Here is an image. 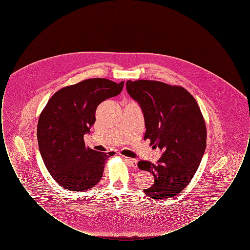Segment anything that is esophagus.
I'll return each mask as SVG.
<instances>
[{
    "label": "esophagus",
    "mask_w": 250,
    "mask_h": 250,
    "mask_svg": "<svg viewBox=\"0 0 250 250\" xmlns=\"http://www.w3.org/2000/svg\"><path fill=\"white\" fill-rule=\"evenodd\" d=\"M124 158H125V160L126 162H128L133 167H137V166H138V160H137V159H133V158L125 157V156Z\"/></svg>",
    "instance_id": "34e87169"
}]
</instances>
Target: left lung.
<instances>
[{
	"label": "left lung",
	"mask_w": 250,
	"mask_h": 250,
	"mask_svg": "<svg viewBox=\"0 0 250 250\" xmlns=\"http://www.w3.org/2000/svg\"><path fill=\"white\" fill-rule=\"evenodd\" d=\"M126 91L142 108L144 140L163 154L157 164L140 161L155 184L144 193L156 200L173 197L190 183L206 148V126L195 98L183 87L155 81L126 82Z\"/></svg>",
	"instance_id": "obj_1"
}]
</instances>
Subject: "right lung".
<instances>
[{"label":"right lung","mask_w":250,"mask_h":250,"mask_svg":"<svg viewBox=\"0 0 250 250\" xmlns=\"http://www.w3.org/2000/svg\"><path fill=\"white\" fill-rule=\"evenodd\" d=\"M124 82L89 79L64 87L50 97L37 124L39 152L48 172L61 187L88 190L102 178L111 153L85 146L83 137L95 124V110L122 92Z\"/></svg>","instance_id":"1"}]
</instances>
